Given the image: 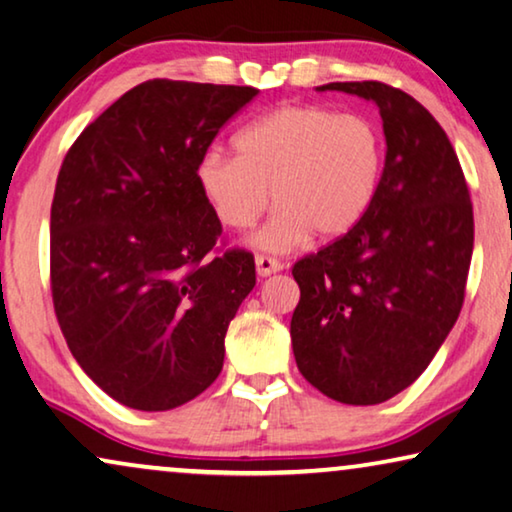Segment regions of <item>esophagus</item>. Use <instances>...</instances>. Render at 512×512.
I'll return each instance as SVG.
<instances>
[{
	"mask_svg": "<svg viewBox=\"0 0 512 512\" xmlns=\"http://www.w3.org/2000/svg\"><path fill=\"white\" fill-rule=\"evenodd\" d=\"M255 266H257V276L259 278H266V276H271V273H278L282 269L280 259L271 257V255H257Z\"/></svg>",
	"mask_w": 512,
	"mask_h": 512,
	"instance_id": "obj_1",
	"label": "esophagus"
}]
</instances>
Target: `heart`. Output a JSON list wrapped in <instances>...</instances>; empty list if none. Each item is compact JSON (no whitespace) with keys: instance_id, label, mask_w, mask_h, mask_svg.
Masks as SVG:
<instances>
[{"instance_id":"b5f03b06","label":"heart","mask_w":512,"mask_h":512,"mask_svg":"<svg viewBox=\"0 0 512 512\" xmlns=\"http://www.w3.org/2000/svg\"><path fill=\"white\" fill-rule=\"evenodd\" d=\"M236 156L209 151L197 181L227 230H250L255 246L287 253L315 232L338 239L354 230L375 202L384 174V137L370 117L324 105H282L234 137Z\"/></svg>"}]
</instances>
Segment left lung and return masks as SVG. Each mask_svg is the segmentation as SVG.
I'll list each match as a JSON object with an SVG mask.
<instances>
[{
  "label": "left lung",
  "mask_w": 512,
  "mask_h": 512,
  "mask_svg": "<svg viewBox=\"0 0 512 512\" xmlns=\"http://www.w3.org/2000/svg\"><path fill=\"white\" fill-rule=\"evenodd\" d=\"M375 101L384 174L352 232L292 266L301 375L342 404L391 400L423 375L460 317L474 207L451 140L416 98L377 80L331 82Z\"/></svg>",
  "instance_id": "left-lung-1"
}]
</instances>
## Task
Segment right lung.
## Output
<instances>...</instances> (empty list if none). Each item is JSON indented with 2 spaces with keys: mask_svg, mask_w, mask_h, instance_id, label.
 Listing matches in <instances>:
<instances>
[{
  "mask_svg": "<svg viewBox=\"0 0 512 512\" xmlns=\"http://www.w3.org/2000/svg\"><path fill=\"white\" fill-rule=\"evenodd\" d=\"M257 91L147 80L91 121L61 163L50 209L55 315L80 368L126 407H181L223 370L255 257L218 250L223 225L197 165Z\"/></svg>",
  "mask_w": 512,
  "mask_h": 512,
  "instance_id": "1",
  "label": "right lung"
}]
</instances>
